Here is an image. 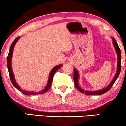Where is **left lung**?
I'll return each mask as SVG.
<instances>
[{
	"mask_svg": "<svg viewBox=\"0 0 126 126\" xmlns=\"http://www.w3.org/2000/svg\"><path fill=\"white\" fill-rule=\"evenodd\" d=\"M112 43H113L114 48H115V50H116L117 54L118 56V63H117V73L115 74V76H114L113 80L111 81V82L110 83V85H108V87H107L105 89H102V90H99L97 91H94V92H90V91H84L83 89H82V88L79 87V84H78V78H79V73H78V72L77 71L76 69H73V80H74L75 82V85L76 86V88L79 90L80 92H81L82 93L85 94L86 95H101L105 93L107 91H108L110 89H111V87L112 86V85H114V83H115V80H117L118 76H119L120 73L121 71V51L119 47H118L117 43L116 41L114 38H112Z\"/></svg>",
	"mask_w": 126,
	"mask_h": 126,
	"instance_id": "left-lung-1",
	"label": "left lung"
}]
</instances>
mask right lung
I'll return each mask as SVG.
<instances>
[{"mask_svg":"<svg viewBox=\"0 0 126 126\" xmlns=\"http://www.w3.org/2000/svg\"><path fill=\"white\" fill-rule=\"evenodd\" d=\"M19 38H20L19 37H18L17 38H15V40H14V41H13V43H12V44H11V47H10L9 51L8 57H7V66H8L9 74V77H10V79H11V82H12L13 85H14V86H15L16 88H17L19 91H21L22 93H23L24 94H25V95H37V94H44V92H47V91H48L49 89H50V87H51V83H52V81H53V76H54L56 72L57 71V70H58L59 69L62 67V64L58 65V66H56V67H54L53 69H52L51 72H50V76H49L48 81V83H47V86H46V88H45L44 90L41 91L40 92H37H37H29V91L28 92V91H25L22 90V89H21V88H20V87H19L18 84H17L16 82V81H15V78H14V73H13V72H12V67H11V60H12L13 50H14V46H15V44L16 43V42L18 41V40L19 39Z\"/></svg>","mask_w":126,"mask_h":126,"instance_id":"1","label":"right lung"}]
</instances>
